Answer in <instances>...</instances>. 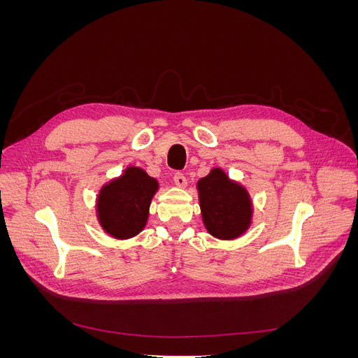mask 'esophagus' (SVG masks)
Here are the masks:
<instances>
[{
    "mask_svg": "<svg viewBox=\"0 0 358 358\" xmlns=\"http://www.w3.org/2000/svg\"><path fill=\"white\" fill-rule=\"evenodd\" d=\"M173 180H175L176 187H179V188L187 187V178H185V175H182V173H176V175L173 176Z\"/></svg>",
    "mask_w": 358,
    "mask_h": 358,
    "instance_id": "34e87169",
    "label": "esophagus"
}]
</instances>
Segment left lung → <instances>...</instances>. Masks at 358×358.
Listing matches in <instances>:
<instances>
[{
    "mask_svg": "<svg viewBox=\"0 0 358 358\" xmlns=\"http://www.w3.org/2000/svg\"><path fill=\"white\" fill-rule=\"evenodd\" d=\"M203 224L213 237L233 241L252 222V200L248 189L215 167L197 182Z\"/></svg>",
    "mask_w": 358,
    "mask_h": 358,
    "instance_id": "left-lung-1",
    "label": "left lung"
}]
</instances>
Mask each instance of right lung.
<instances>
[{"mask_svg":"<svg viewBox=\"0 0 358 358\" xmlns=\"http://www.w3.org/2000/svg\"><path fill=\"white\" fill-rule=\"evenodd\" d=\"M159 185L148 173L129 166L121 176L104 183L96 196V220L101 229L117 241H127L142 231L149 206Z\"/></svg>","mask_w":358,"mask_h":358,"instance_id":"obj_1","label":"right lung"}]
</instances>
